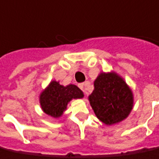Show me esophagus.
<instances>
[{
	"label": "esophagus",
	"mask_w": 159,
	"mask_h": 159,
	"mask_svg": "<svg viewBox=\"0 0 159 159\" xmlns=\"http://www.w3.org/2000/svg\"><path fill=\"white\" fill-rule=\"evenodd\" d=\"M78 87H79L80 89H82L83 92H85V84H84V83H81V84L78 85Z\"/></svg>",
	"instance_id": "34e87169"
}]
</instances>
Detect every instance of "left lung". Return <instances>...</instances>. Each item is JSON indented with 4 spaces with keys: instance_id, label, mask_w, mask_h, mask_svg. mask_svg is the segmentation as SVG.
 <instances>
[{
    "instance_id": "obj_1",
    "label": "left lung",
    "mask_w": 159,
    "mask_h": 159,
    "mask_svg": "<svg viewBox=\"0 0 159 159\" xmlns=\"http://www.w3.org/2000/svg\"><path fill=\"white\" fill-rule=\"evenodd\" d=\"M93 86L89 100L99 120L112 125L127 118L133 108L134 97L121 76L115 71L100 72Z\"/></svg>"
}]
</instances>
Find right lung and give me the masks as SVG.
<instances>
[{"label": "right lung", "instance_id": "add662e5", "mask_svg": "<svg viewBox=\"0 0 159 159\" xmlns=\"http://www.w3.org/2000/svg\"><path fill=\"white\" fill-rule=\"evenodd\" d=\"M83 97V91L76 85L63 86L54 80L41 92L39 103L41 109L46 115L53 118H60L67 109L70 101Z\"/></svg>", "mask_w": 159, "mask_h": 159}]
</instances>
